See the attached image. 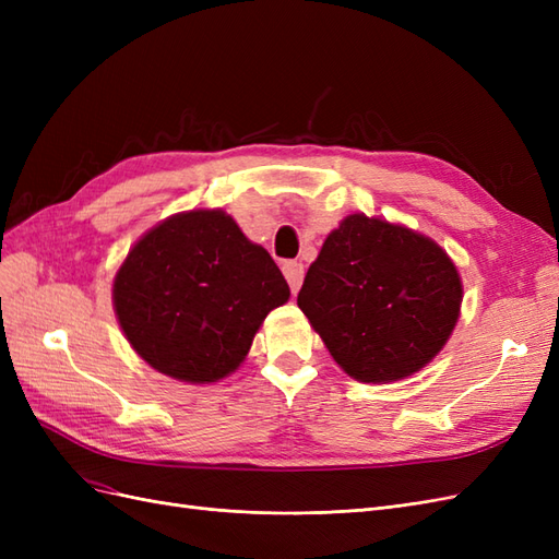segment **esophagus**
Returning <instances> with one entry per match:
<instances>
[{"label":"esophagus","mask_w":559,"mask_h":559,"mask_svg":"<svg viewBox=\"0 0 559 559\" xmlns=\"http://www.w3.org/2000/svg\"><path fill=\"white\" fill-rule=\"evenodd\" d=\"M282 273H284L286 282H289L292 292L296 294V292L300 289L302 277H306V267H302V263H298V261H286V263L282 265Z\"/></svg>","instance_id":"esophagus-1"}]
</instances>
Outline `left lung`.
Wrapping results in <instances>:
<instances>
[{
  "label": "left lung",
  "instance_id": "left-lung-1",
  "mask_svg": "<svg viewBox=\"0 0 559 559\" xmlns=\"http://www.w3.org/2000/svg\"><path fill=\"white\" fill-rule=\"evenodd\" d=\"M462 298L460 270L441 245L357 212L321 245L298 308L349 378L386 384L431 364L450 341Z\"/></svg>",
  "mask_w": 559,
  "mask_h": 559
}]
</instances>
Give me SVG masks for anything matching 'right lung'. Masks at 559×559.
<instances>
[{"label":"right lung","instance_id":"1","mask_svg":"<svg viewBox=\"0 0 559 559\" xmlns=\"http://www.w3.org/2000/svg\"><path fill=\"white\" fill-rule=\"evenodd\" d=\"M289 296L277 263L224 210L163 218L132 245L111 286L138 357L189 384L235 373L267 312Z\"/></svg>","mask_w":559,"mask_h":559}]
</instances>
